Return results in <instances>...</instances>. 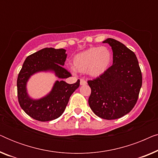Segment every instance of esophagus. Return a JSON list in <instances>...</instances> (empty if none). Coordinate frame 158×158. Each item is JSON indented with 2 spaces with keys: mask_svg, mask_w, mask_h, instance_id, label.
<instances>
[{
  "mask_svg": "<svg viewBox=\"0 0 158 158\" xmlns=\"http://www.w3.org/2000/svg\"><path fill=\"white\" fill-rule=\"evenodd\" d=\"M80 84H81V85H86L87 84V82H86L85 80L83 79H81V81H80Z\"/></svg>",
  "mask_w": 158,
  "mask_h": 158,
  "instance_id": "34e87169",
  "label": "esophagus"
}]
</instances>
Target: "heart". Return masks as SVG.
<instances>
[{
    "mask_svg": "<svg viewBox=\"0 0 158 158\" xmlns=\"http://www.w3.org/2000/svg\"><path fill=\"white\" fill-rule=\"evenodd\" d=\"M112 61L110 50L105 47H91L73 57V65L80 73H89L93 77H99L109 68Z\"/></svg>",
    "mask_w": 158,
    "mask_h": 158,
    "instance_id": "1",
    "label": "heart"
}]
</instances>
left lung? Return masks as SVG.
I'll use <instances>...</instances> for the list:
<instances>
[{"instance_id":"obj_1","label":"left lung","mask_w":158,"mask_h":158,"mask_svg":"<svg viewBox=\"0 0 158 158\" xmlns=\"http://www.w3.org/2000/svg\"><path fill=\"white\" fill-rule=\"evenodd\" d=\"M113 51V64L101 76L88 83L91 89L88 104L98 117L107 120L122 117L137 103L142 77L135 54L124 44L109 38Z\"/></svg>"}]
</instances>
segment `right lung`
Masks as SVG:
<instances>
[{
    "mask_svg": "<svg viewBox=\"0 0 158 158\" xmlns=\"http://www.w3.org/2000/svg\"><path fill=\"white\" fill-rule=\"evenodd\" d=\"M64 49L44 48L28 56L17 78L19 103L29 116L40 122H48L60 117L68 105L71 95L79 87L80 80L75 83L68 84L62 79L71 75L63 68L66 60ZM51 71L60 80L54 84L49 94L40 99H33L27 93V82L32 74L39 72Z\"/></svg>",
    "mask_w": 158,
    "mask_h": 158,
    "instance_id": "right-lung-1",
    "label": "right lung"
}]
</instances>
